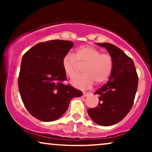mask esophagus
Returning <instances> with one entry per match:
<instances>
[{"label":"esophagus","mask_w":152,"mask_h":152,"mask_svg":"<svg viewBox=\"0 0 152 152\" xmlns=\"http://www.w3.org/2000/svg\"><path fill=\"white\" fill-rule=\"evenodd\" d=\"M90 93L89 92H83V97H86V96H90Z\"/></svg>","instance_id":"34e87169"}]
</instances>
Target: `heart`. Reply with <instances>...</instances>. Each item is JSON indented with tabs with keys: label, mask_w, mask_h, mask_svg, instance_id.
I'll list each match as a JSON object with an SVG mask.
<instances>
[{
	"label": "heart",
	"mask_w": 152,
	"mask_h": 152,
	"mask_svg": "<svg viewBox=\"0 0 152 152\" xmlns=\"http://www.w3.org/2000/svg\"><path fill=\"white\" fill-rule=\"evenodd\" d=\"M85 63L83 67L84 74L76 76L71 81L74 86L78 88H89L94 84H102L109 79L113 69V61L108 53L101 51L89 45L78 47L75 56L67 53L62 58V67L66 75L69 78L74 77L77 64Z\"/></svg>",
	"instance_id": "b5f03b06"
}]
</instances>
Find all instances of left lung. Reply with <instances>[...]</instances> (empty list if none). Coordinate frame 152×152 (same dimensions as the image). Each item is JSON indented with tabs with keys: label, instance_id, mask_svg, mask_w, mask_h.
Masks as SVG:
<instances>
[{
	"label": "left lung",
	"instance_id": "8db88e82",
	"mask_svg": "<svg viewBox=\"0 0 152 152\" xmlns=\"http://www.w3.org/2000/svg\"><path fill=\"white\" fill-rule=\"evenodd\" d=\"M104 47L113 61L109 80L94 94L99 96L95 108L88 109L91 119L100 126H108L121 121L133 106L137 91L138 75L134 61L123 50L109 43H97Z\"/></svg>",
	"mask_w": 152,
	"mask_h": 152
}]
</instances>
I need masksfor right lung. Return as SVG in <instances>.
Instances as JSON below:
<instances>
[{
    "instance_id": "add662e5",
    "label": "right lung",
    "mask_w": 152,
    "mask_h": 152,
    "mask_svg": "<svg viewBox=\"0 0 152 152\" xmlns=\"http://www.w3.org/2000/svg\"><path fill=\"white\" fill-rule=\"evenodd\" d=\"M74 43L51 40L35 45L23 56L18 84L20 97L28 112L42 121L60 118L74 97L82 91L65 85L62 58Z\"/></svg>"
}]
</instances>
